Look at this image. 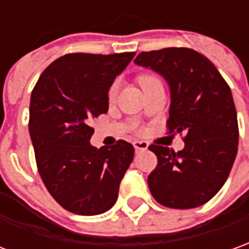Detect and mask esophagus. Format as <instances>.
Masks as SVG:
<instances>
[{"label": "esophagus", "mask_w": 249, "mask_h": 249, "mask_svg": "<svg viewBox=\"0 0 249 249\" xmlns=\"http://www.w3.org/2000/svg\"><path fill=\"white\" fill-rule=\"evenodd\" d=\"M133 147H135V150L136 151H144V150H147V147H148V144H147L146 142H133Z\"/></svg>", "instance_id": "34e87169"}]
</instances>
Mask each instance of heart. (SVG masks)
Wrapping results in <instances>:
<instances>
[{
	"mask_svg": "<svg viewBox=\"0 0 249 249\" xmlns=\"http://www.w3.org/2000/svg\"><path fill=\"white\" fill-rule=\"evenodd\" d=\"M155 82H160V79H158L157 76L150 75V73H143V75L138 76V83L142 89H144L146 86H148V84H153V83ZM117 94H118V83L113 82L110 86H109V89H107V99H109V102H113V101L117 98Z\"/></svg>",
	"mask_w": 249,
	"mask_h": 249,
	"instance_id": "1",
	"label": "heart"
}]
</instances>
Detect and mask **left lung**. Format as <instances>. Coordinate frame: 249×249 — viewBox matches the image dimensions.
I'll list each match as a JSON object with an SVG mask.
<instances>
[{"label": "left lung", "mask_w": 249, "mask_h": 249, "mask_svg": "<svg viewBox=\"0 0 249 249\" xmlns=\"http://www.w3.org/2000/svg\"><path fill=\"white\" fill-rule=\"evenodd\" d=\"M135 64L151 68L170 87L167 133H184L185 147L151 144L157 167L147 182L157 202L170 209L199 207L217 195L237 154L238 124L231 87L214 64L188 47L142 52Z\"/></svg>", "instance_id": "8db88e82"}]
</instances>
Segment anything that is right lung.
<instances>
[{
	"label": "right lung",
	"instance_id": "right-lung-1",
	"mask_svg": "<svg viewBox=\"0 0 249 249\" xmlns=\"http://www.w3.org/2000/svg\"><path fill=\"white\" fill-rule=\"evenodd\" d=\"M135 57L69 53L42 72L31 92L30 136L40 178L53 199L79 215H98L117 200L133 146L89 144L92 120L109 109L107 89Z\"/></svg>",
	"mask_w": 249,
	"mask_h": 249
}]
</instances>
